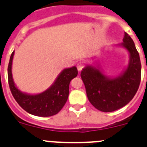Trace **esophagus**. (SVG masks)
Listing matches in <instances>:
<instances>
[{"label":"esophagus","instance_id":"34e87169","mask_svg":"<svg viewBox=\"0 0 147 147\" xmlns=\"http://www.w3.org/2000/svg\"><path fill=\"white\" fill-rule=\"evenodd\" d=\"M84 67V64H83V61H80L77 64V68H78V70L80 72V71L82 70V69Z\"/></svg>","mask_w":147,"mask_h":147}]
</instances>
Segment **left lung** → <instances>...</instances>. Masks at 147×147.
<instances>
[{
  "label": "left lung",
  "instance_id": "1",
  "mask_svg": "<svg viewBox=\"0 0 147 147\" xmlns=\"http://www.w3.org/2000/svg\"><path fill=\"white\" fill-rule=\"evenodd\" d=\"M118 46L129 53L127 66L120 75L107 76L98 64L86 65L80 73L88 100L100 111L112 112L126 105L136 94L141 82L139 54L134 42L126 32L123 42Z\"/></svg>",
  "mask_w": 147,
  "mask_h": 147
}]
</instances>
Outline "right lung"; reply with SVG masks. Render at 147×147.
Here are the masks:
<instances>
[{
    "instance_id": "right-lung-1",
    "label": "right lung",
    "mask_w": 147,
    "mask_h": 147,
    "mask_svg": "<svg viewBox=\"0 0 147 147\" xmlns=\"http://www.w3.org/2000/svg\"><path fill=\"white\" fill-rule=\"evenodd\" d=\"M14 51L8 66V80L11 94L18 103L28 113L37 116L47 117L57 114L65 105L69 96V83L78 75L76 67L64 69L55 81L42 93L31 94L22 92L15 85L12 77V61Z\"/></svg>"
}]
</instances>
